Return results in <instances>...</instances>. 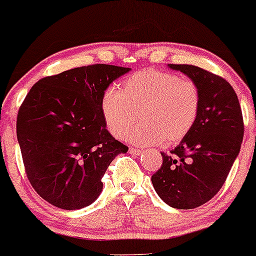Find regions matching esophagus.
Wrapping results in <instances>:
<instances>
[{
  "label": "esophagus",
  "instance_id": "34e87169",
  "mask_svg": "<svg viewBox=\"0 0 256 256\" xmlns=\"http://www.w3.org/2000/svg\"><path fill=\"white\" fill-rule=\"evenodd\" d=\"M143 153L142 150H130V154H132V156H141V154Z\"/></svg>",
  "mask_w": 256,
  "mask_h": 256
}]
</instances>
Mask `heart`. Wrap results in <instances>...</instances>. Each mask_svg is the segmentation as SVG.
<instances>
[{
  "instance_id": "obj_1",
  "label": "heart",
  "mask_w": 256,
  "mask_h": 256,
  "mask_svg": "<svg viewBox=\"0 0 256 256\" xmlns=\"http://www.w3.org/2000/svg\"><path fill=\"white\" fill-rule=\"evenodd\" d=\"M100 109L106 128L116 138L128 134L137 113L141 124L131 131L128 141L150 147L165 140L178 142L190 134L200 109V94L192 81L147 69L125 78L119 90H106Z\"/></svg>"
}]
</instances>
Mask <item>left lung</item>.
Here are the masks:
<instances>
[{"mask_svg":"<svg viewBox=\"0 0 256 256\" xmlns=\"http://www.w3.org/2000/svg\"><path fill=\"white\" fill-rule=\"evenodd\" d=\"M196 84L200 109L194 126L169 154L152 184L162 200L175 209H194L221 190L240 150L242 109L233 87L222 78L188 64H168Z\"/></svg>","mask_w":256,"mask_h":256,"instance_id":"8db88e82","label":"left lung"}]
</instances>
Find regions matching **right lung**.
Listing matches in <instances>:
<instances>
[{
    "mask_svg": "<svg viewBox=\"0 0 256 256\" xmlns=\"http://www.w3.org/2000/svg\"><path fill=\"white\" fill-rule=\"evenodd\" d=\"M130 68L94 64L44 78L32 87L16 118L26 176L52 206L78 210L94 203L115 156L128 148L115 140L100 102Z\"/></svg>",
    "mask_w": 256,
    "mask_h": 256,
    "instance_id": "obj_1",
    "label": "right lung"
}]
</instances>
